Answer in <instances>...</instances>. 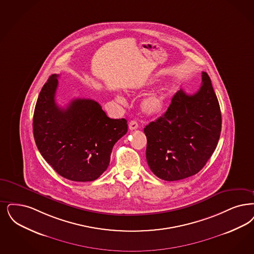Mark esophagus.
I'll list each match as a JSON object with an SVG mask.
<instances>
[{
    "instance_id": "obj_1",
    "label": "esophagus",
    "mask_w": 254,
    "mask_h": 254,
    "mask_svg": "<svg viewBox=\"0 0 254 254\" xmlns=\"http://www.w3.org/2000/svg\"><path fill=\"white\" fill-rule=\"evenodd\" d=\"M128 127H129V129L130 130H135V129H137L138 127H139V125H138V123L137 121H130L129 124H128Z\"/></svg>"
}]
</instances>
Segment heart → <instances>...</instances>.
I'll list each match as a JSON object with an SVG mask.
<instances>
[{"instance_id":"obj_1","label":"heart","mask_w":254,"mask_h":254,"mask_svg":"<svg viewBox=\"0 0 254 254\" xmlns=\"http://www.w3.org/2000/svg\"><path fill=\"white\" fill-rule=\"evenodd\" d=\"M166 97H167L166 92L163 90L153 92L142 100V104H141L142 112L148 115L157 114V113L162 112L165 106ZM116 99L120 103L124 102V99L121 96H116Z\"/></svg>"}]
</instances>
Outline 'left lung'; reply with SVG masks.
Returning a JSON list of instances; mask_svg holds the SVG:
<instances>
[{
	"label": "left lung",
	"instance_id": "8db88e82",
	"mask_svg": "<svg viewBox=\"0 0 254 254\" xmlns=\"http://www.w3.org/2000/svg\"><path fill=\"white\" fill-rule=\"evenodd\" d=\"M221 124L219 103L203 71L198 91L191 95L177 91L163 116L144 127L150 170L167 182L199 172L216 148Z\"/></svg>",
	"mask_w": 254,
	"mask_h": 254
}]
</instances>
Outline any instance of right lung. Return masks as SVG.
Returning a JSON list of instances; mask_svg holds the SVG:
<instances>
[{"mask_svg":"<svg viewBox=\"0 0 254 254\" xmlns=\"http://www.w3.org/2000/svg\"><path fill=\"white\" fill-rule=\"evenodd\" d=\"M59 74L42 87L33 117L34 138L44 160L61 177L92 182L110 164L113 145L127 132L126 119H111L94 100L76 98L66 108L56 103Z\"/></svg>","mask_w":254,"mask_h":254,"instance_id":"obj_1","label":"right lung"}]
</instances>
